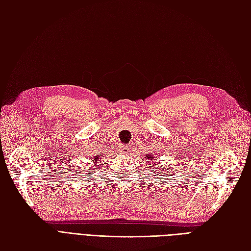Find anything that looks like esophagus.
Wrapping results in <instances>:
<instances>
[{
	"label": "esophagus",
	"mask_w": 251,
	"mask_h": 251,
	"mask_svg": "<svg viewBox=\"0 0 251 251\" xmlns=\"http://www.w3.org/2000/svg\"><path fill=\"white\" fill-rule=\"evenodd\" d=\"M120 151L123 154H128V151H130V147L128 146H120Z\"/></svg>",
	"instance_id": "1"
}]
</instances>
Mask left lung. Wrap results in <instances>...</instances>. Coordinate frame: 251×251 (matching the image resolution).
Wrapping results in <instances>:
<instances>
[{"label": "left lung", "mask_w": 251, "mask_h": 251, "mask_svg": "<svg viewBox=\"0 0 251 251\" xmlns=\"http://www.w3.org/2000/svg\"><path fill=\"white\" fill-rule=\"evenodd\" d=\"M147 158H148V160H149V161H151V162H153V160H155L154 157H153V156H151V155H149ZM150 163H151V162H150ZM156 164H158L159 166H160V164H161V163H160V162H159V163L155 162V163H153V164H150V165L151 166V171H156V169H154V168H156V166H157ZM161 168H162V166H161ZM157 171H158V169H157ZM160 173H162V171H160Z\"/></svg>", "instance_id": "1"}]
</instances>
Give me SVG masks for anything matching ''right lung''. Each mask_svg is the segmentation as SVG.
<instances>
[{
    "label": "right lung",
    "instance_id": "obj_1",
    "mask_svg": "<svg viewBox=\"0 0 251 251\" xmlns=\"http://www.w3.org/2000/svg\"><path fill=\"white\" fill-rule=\"evenodd\" d=\"M98 158H100V155H96V156H94V159H93V160L92 161H97L98 160ZM93 168H95V165L93 166ZM93 173H92V171H88V174H87V176H90V175H92Z\"/></svg>",
    "mask_w": 251,
    "mask_h": 251
}]
</instances>
